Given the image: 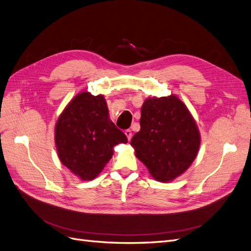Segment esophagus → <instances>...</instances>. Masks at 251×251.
I'll list each match as a JSON object with an SVG mask.
<instances>
[{
    "label": "esophagus",
    "instance_id": "1",
    "mask_svg": "<svg viewBox=\"0 0 251 251\" xmlns=\"http://www.w3.org/2000/svg\"><path fill=\"white\" fill-rule=\"evenodd\" d=\"M125 134H126V136L127 137V140L130 141L131 138H132V131H131V130H126V131H125Z\"/></svg>",
    "mask_w": 251,
    "mask_h": 251
}]
</instances>
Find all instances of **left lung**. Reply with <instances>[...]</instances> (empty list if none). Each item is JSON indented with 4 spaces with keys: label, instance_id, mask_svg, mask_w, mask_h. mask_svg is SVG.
I'll list each match as a JSON object with an SVG mask.
<instances>
[{
    "label": "left lung",
    "instance_id": "left-lung-1",
    "mask_svg": "<svg viewBox=\"0 0 251 251\" xmlns=\"http://www.w3.org/2000/svg\"><path fill=\"white\" fill-rule=\"evenodd\" d=\"M200 142L196 120L178 96L144 100L140 131L133 136L131 146L151 177L165 183L179 177L194 162Z\"/></svg>",
    "mask_w": 251,
    "mask_h": 251
}]
</instances>
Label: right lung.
<instances>
[{
    "label": "right lung",
    "mask_w": 251,
    "mask_h": 251,
    "mask_svg": "<svg viewBox=\"0 0 251 251\" xmlns=\"http://www.w3.org/2000/svg\"><path fill=\"white\" fill-rule=\"evenodd\" d=\"M58 159L82 181L96 178L126 136L113 124L104 96L87 91L75 95L54 127Z\"/></svg>",
    "instance_id": "add662e5"
}]
</instances>
